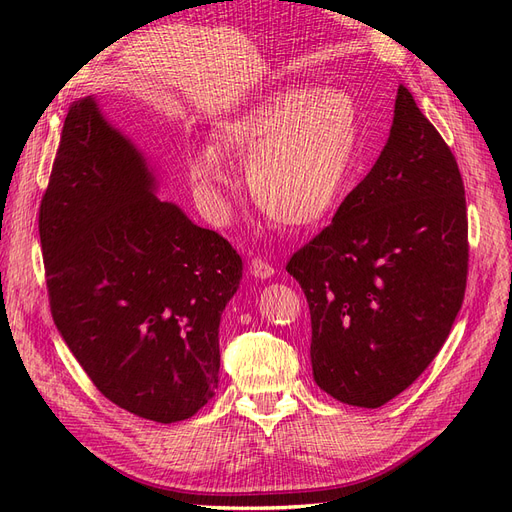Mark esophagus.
Segmentation results:
<instances>
[{
    "label": "esophagus",
    "mask_w": 512,
    "mask_h": 512,
    "mask_svg": "<svg viewBox=\"0 0 512 512\" xmlns=\"http://www.w3.org/2000/svg\"><path fill=\"white\" fill-rule=\"evenodd\" d=\"M249 270H251V274H253L255 278H261V280H266V278L274 276L272 263L266 261V259H261V257H253V259H251Z\"/></svg>",
    "instance_id": "obj_1"
}]
</instances>
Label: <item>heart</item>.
Listing matches in <instances>:
<instances>
[{
  "mask_svg": "<svg viewBox=\"0 0 512 512\" xmlns=\"http://www.w3.org/2000/svg\"><path fill=\"white\" fill-rule=\"evenodd\" d=\"M361 113L339 88L293 86L219 122L213 149L189 158V175L206 196L230 183L223 158L246 166L259 211L287 227H306L335 206L352 168Z\"/></svg>",
  "mask_w": 512,
  "mask_h": 512,
  "instance_id": "obj_1",
  "label": "heart"
}]
</instances>
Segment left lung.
Returning a JSON list of instances; mask_svg holds the SVG:
<instances>
[{"instance_id": "8db88e82", "label": "left lung", "mask_w": 512, "mask_h": 512, "mask_svg": "<svg viewBox=\"0 0 512 512\" xmlns=\"http://www.w3.org/2000/svg\"><path fill=\"white\" fill-rule=\"evenodd\" d=\"M287 272L310 306L314 380L337 401L382 407L445 344L468 276L464 183L405 86L380 158Z\"/></svg>"}]
</instances>
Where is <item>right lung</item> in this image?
I'll return each mask as SVG.
<instances>
[{"mask_svg":"<svg viewBox=\"0 0 512 512\" xmlns=\"http://www.w3.org/2000/svg\"><path fill=\"white\" fill-rule=\"evenodd\" d=\"M40 240L54 325L105 399L160 424L198 413L242 259L154 196L143 156L90 97L65 118Z\"/></svg>","mask_w":512,"mask_h":512,"instance_id":"right-lung-1","label":"right lung"}]
</instances>
